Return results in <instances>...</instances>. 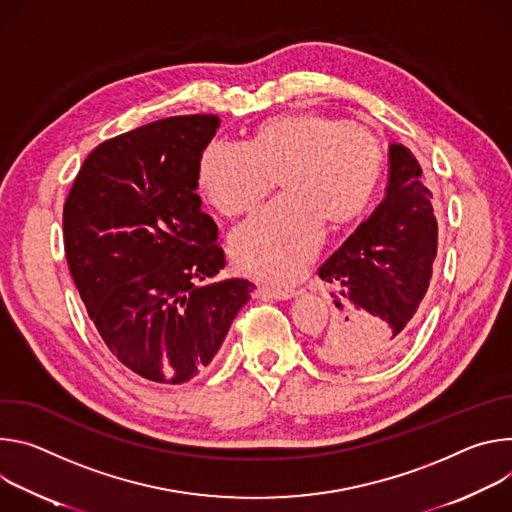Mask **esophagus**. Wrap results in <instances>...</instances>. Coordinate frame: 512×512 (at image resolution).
Segmentation results:
<instances>
[{
  "label": "esophagus",
  "instance_id": "1",
  "mask_svg": "<svg viewBox=\"0 0 512 512\" xmlns=\"http://www.w3.org/2000/svg\"><path fill=\"white\" fill-rule=\"evenodd\" d=\"M258 295L262 299H274V301H289L297 297V291H282V289H270V287H258Z\"/></svg>",
  "mask_w": 512,
  "mask_h": 512
}]
</instances>
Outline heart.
<instances>
[{"instance_id":"heart-1","label":"heart","mask_w":512,"mask_h":512,"mask_svg":"<svg viewBox=\"0 0 512 512\" xmlns=\"http://www.w3.org/2000/svg\"><path fill=\"white\" fill-rule=\"evenodd\" d=\"M382 148L360 126L321 111H291L256 126L246 146L211 142L197 179L225 217L254 211L280 181V201L230 240L236 266L270 282L295 280L315 258L323 225L348 230L368 213L380 179Z\"/></svg>"}]
</instances>
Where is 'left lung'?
Masks as SVG:
<instances>
[{"instance_id":"obj_1","label":"left lung","mask_w":512,"mask_h":512,"mask_svg":"<svg viewBox=\"0 0 512 512\" xmlns=\"http://www.w3.org/2000/svg\"><path fill=\"white\" fill-rule=\"evenodd\" d=\"M384 201L321 268L335 323L319 354L335 366L380 364L399 354L419 319L437 254V219L409 148L388 146Z\"/></svg>"}]
</instances>
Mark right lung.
I'll list each match as a JSON object with an SVG mask.
<instances>
[{
    "label": "right lung",
    "instance_id": "1",
    "mask_svg": "<svg viewBox=\"0 0 512 512\" xmlns=\"http://www.w3.org/2000/svg\"><path fill=\"white\" fill-rule=\"evenodd\" d=\"M217 116L166 118L99 144L65 201V254L111 356L183 384L219 352L254 285L221 278L217 225L197 168Z\"/></svg>",
    "mask_w": 512,
    "mask_h": 512
}]
</instances>
